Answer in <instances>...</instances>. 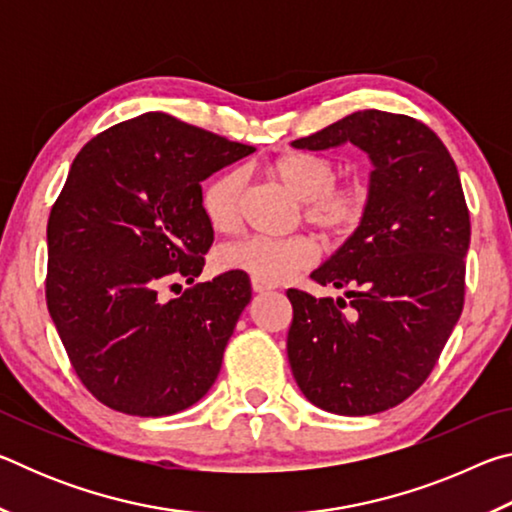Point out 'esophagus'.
I'll return each mask as SVG.
<instances>
[{
    "label": "esophagus",
    "mask_w": 512,
    "mask_h": 512,
    "mask_svg": "<svg viewBox=\"0 0 512 512\" xmlns=\"http://www.w3.org/2000/svg\"><path fill=\"white\" fill-rule=\"evenodd\" d=\"M273 289H275L273 282H264V280H257V277H253V291L255 293H268Z\"/></svg>",
    "instance_id": "1"
}]
</instances>
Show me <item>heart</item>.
<instances>
[{"mask_svg":"<svg viewBox=\"0 0 512 512\" xmlns=\"http://www.w3.org/2000/svg\"><path fill=\"white\" fill-rule=\"evenodd\" d=\"M266 173L300 201V214L309 225L329 239H343L359 228L370 205L366 180L336 183L339 167L325 155L291 151L266 164ZM244 173L223 171L203 187L201 205L205 219L214 230L235 228L239 219V198ZM316 244L309 237H241L223 244L214 255V264L223 273H246L264 282L289 280L302 268L314 264Z\"/></svg>","mask_w":512,"mask_h":512,"instance_id":"b5f03b06","label":"heart"}]
</instances>
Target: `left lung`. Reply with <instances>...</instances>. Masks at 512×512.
Returning <instances> with one entry per match:
<instances>
[{
  "label": "left lung",
  "mask_w": 512,
  "mask_h": 512,
  "mask_svg": "<svg viewBox=\"0 0 512 512\" xmlns=\"http://www.w3.org/2000/svg\"><path fill=\"white\" fill-rule=\"evenodd\" d=\"M348 142L372 162L370 205L311 280L349 300L289 289L287 352L311 404L372 415L418 391L461 318L470 212L452 155L413 117L361 110L291 144Z\"/></svg>",
  "instance_id": "obj_1"
}]
</instances>
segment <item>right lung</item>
I'll use <instances>...</instances> for the list:
<instances>
[{
  "label": "right lung",
  "instance_id": "add662e5",
  "mask_svg": "<svg viewBox=\"0 0 512 512\" xmlns=\"http://www.w3.org/2000/svg\"><path fill=\"white\" fill-rule=\"evenodd\" d=\"M255 149L164 112L121 121L83 146L47 223V307L83 386L110 409L160 418L210 391L241 311L244 273L183 296L214 241L201 183Z\"/></svg>",
  "mask_w": 512,
  "mask_h": 512
}]
</instances>
